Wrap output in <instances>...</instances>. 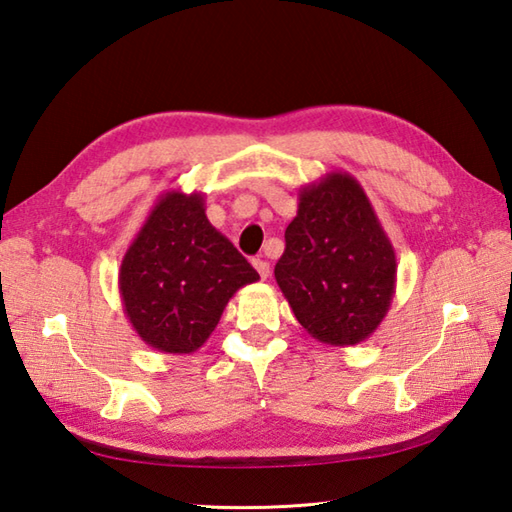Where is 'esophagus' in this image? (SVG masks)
Wrapping results in <instances>:
<instances>
[{"mask_svg": "<svg viewBox=\"0 0 512 512\" xmlns=\"http://www.w3.org/2000/svg\"><path fill=\"white\" fill-rule=\"evenodd\" d=\"M253 266H255V270L262 279L270 277V264L266 262V259H253Z\"/></svg>", "mask_w": 512, "mask_h": 512, "instance_id": "34e87169", "label": "esophagus"}]
</instances>
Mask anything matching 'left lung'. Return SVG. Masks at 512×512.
<instances>
[{
    "label": "left lung",
    "instance_id": "1",
    "mask_svg": "<svg viewBox=\"0 0 512 512\" xmlns=\"http://www.w3.org/2000/svg\"><path fill=\"white\" fill-rule=\"evenodd\" d=\"M275 279L303 330L321 343L358 345L383 323L396 292V253L350 173L330 171L299 189Z\"/></svg>",
    "mask_w": 512,
    "mask_h": 512
}]
</instances>
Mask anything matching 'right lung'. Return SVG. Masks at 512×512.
Wrapping results in <instances>:
<instances>
[{"instance_id": "right-lung-1", "label": "right lung", "mask_w": 512, "mask_h": 512, "mask_svg": "<svg viewBox=\"0 0 512 512\" xmlns=\"http://www.w3.org/2000/svg\"><path fill=\"white\" fill-rule=\"evenodd\" d=\"M257 270L206 217L204 193L169 189L151 206L118 270L125 317L140 341L193 354Z\"/></svg>"}]
</instances>
